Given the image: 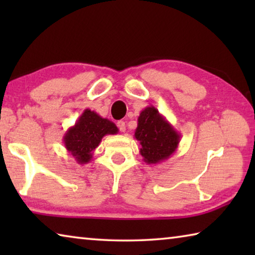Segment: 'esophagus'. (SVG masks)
Wrapping results in <instances>:
<instances>
[{
    "mask_svg": "<svg viewBox=\"0 0 255 255\" xmlns=\"http://www.w3.org/2000/svg\"><path fill=\"white\" fill-rule=\"evenodd\" d=\"M117 126L119 128V130L122 132H125L126 131V123L123 122V120H120V122L117 123Z\"/></svg>",
    "mask_w": 255,
    "mask_h": 255,
    "instance_id": "34e87169",
    "label": "esophagus"
}]
</instances>
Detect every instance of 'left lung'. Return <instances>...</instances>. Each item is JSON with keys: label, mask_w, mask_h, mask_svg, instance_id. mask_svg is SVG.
<instances>
[{"label": "left lung", "mask_w": 255, "mask_h": 255, "mask_svg": "<svg viewBox=\"0 0 255 255\" xmlns=\"http://www.w3.org/2000/svg\"><path fill=\"white\" fill-rule=\"evenodd\" d=\"M133 137L139 141V153L147 164H158L178 148L181 135L154 106L141 110Z\"/></svg>", "instance_id": "obj_1"}]
</instances>
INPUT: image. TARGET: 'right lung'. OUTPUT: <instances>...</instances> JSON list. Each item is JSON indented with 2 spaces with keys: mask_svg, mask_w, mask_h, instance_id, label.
Masks as SVG:
<instances>
[{
  "mask_svg": "<svg viewBox=\"0 0 255 255\" xmlns=\"http://www.w3.org/2000/svg\"><path fill=\"white\" fill-rule=\"evenodd\" d=\"M118 131L117 126L109 119L85 109L74 126L68 128L64 135V146L77 163L88 164L102 138L106 135H116Z\"/></svg>",
  "mask_w": 255,
  "mask_h": 255,
  "instance_id": "right-lung-1",
  "label": "right lung"
}]
</instances>
